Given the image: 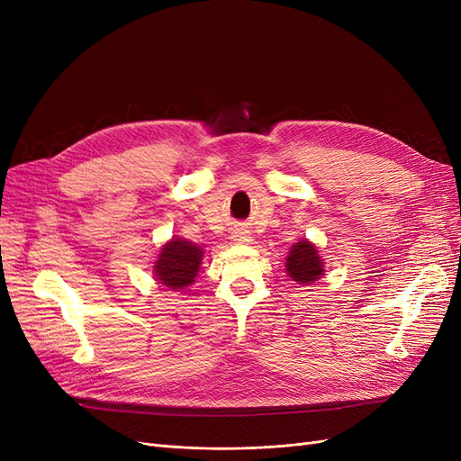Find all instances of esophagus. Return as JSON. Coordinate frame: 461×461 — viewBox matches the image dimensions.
<instances>
[{
  "label": "esophagus",
  "instance_id": "esophagus-1",
  "mask_svg": "<svg viewBox=\"0 0 461 461\" xmlns=\"http://www.w3.org/2000/svg\"><path fill=\"white\" fill-rule=\"evenodd\" d=\"M232 240L236 244H249V242H252V234H249L248 229L239 227V229L232 230Z\"/></svg>",
  "mask_w": 461,
  "mask_h": 461
}]
</instances>
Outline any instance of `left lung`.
I'll return each instance as SVG.
<instances>
[{
	"instance_id": "left-lung-1",
	"label": "left lung",
	"mask_w": 461,
	"mask_h": 461,
	"mask_svg": "<svg viewBox=\"0 0 461 461\" xmlns=\"http://www.w3.org/2000/svg\"><path fill=\"white\" fill-rule=\"evenodd\" d=\"M285 267L292 281L302 286L312 285L319 281V276L325 275V261L321 258L317 246L308 239H302L290 248Z\"/></svg>"
}]
</instances>
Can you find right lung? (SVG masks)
<instances>
[{
    "label": "right lung",
    "instance_id": "1",
    "mask_svg": "<svg viewBox=\"0 0 461 461\" xmlns=\"http://www.w3.org/2000/svg\"><path fill=\"white\" fill-rule=\"evenodd\" d=\"M203 248L180 236H173L161 248L153 261V276L169 290H185L196 283L203 261Z\"/></svg>",
    "mask_w": 461,
    "mask_h": 461
}]
</instances>
